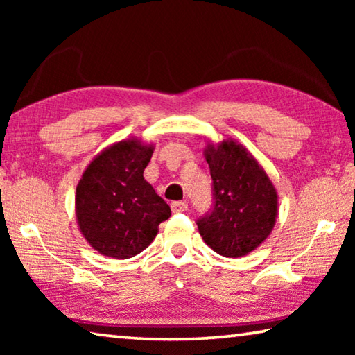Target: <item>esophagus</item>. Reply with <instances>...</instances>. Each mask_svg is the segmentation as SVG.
Instances as JSON below:
<instances>
[{"instance_id": "obj_1", "label": "esophagus", "mask_w": 355, "mask_h": 355, "mask_svg": "<svg viewBox=\"0 0 355 355\" xmlns=\"http://www.w3.org/2000/svg\"><path fill=\"white\" fill-rule=\"evenodd\" d=\"M171 208H172L173 213H183V211H186V209H188V203H186L184 200L173 202L172 205H171Z\"/></svg>"}]
</instances>
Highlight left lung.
I'll use <instances>...</instances> for the list:
<instances>
[{"instance_id":"8db88e82","label":"left lung","mask_w":355,"mask_h":355,"mask_svg":"<svg viewBox=\"0 0 355 355\" xmlns=\"http://www.w3.org/2000/svg\"><path fill=\"white\" fill-rule=\"evenodd\" d=\"M214 186V208L197 220L203 241L216 254H250L271 235L279 196L266 171L248 148L228 139L207 142L203 150Z\"/></svg>"}]
</instances>
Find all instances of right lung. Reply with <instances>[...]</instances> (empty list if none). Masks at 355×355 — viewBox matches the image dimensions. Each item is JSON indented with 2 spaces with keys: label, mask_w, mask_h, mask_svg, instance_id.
Returning a JSON list of instances; mask_svg holds the SVG:
<instances>
[{
  "label": "right lung",
  "mask_w": 355,
  "mask_h": 355,
  "mask_svg": "<svg viewBox=\"0 0 355 355\" xmlns=\"http://www.w3.org/2000/svg\"><path fill=\"white\" fill-rule=\"evenodd\" d=\"M153 144L136 137L114 142L95 156L76 184L81 235L101 255L125 260L147 249L171 208L144 178Z\"/></svg>",
  "instance_id": "add662e5"
}]
</instances>
